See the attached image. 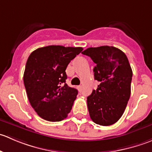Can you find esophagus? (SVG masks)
<instances>
[{
	"label": "esophagus",
	"instance_id": "esophagus-1",
	"mask_svg": "<svg viewBox=\"0 0 152 152\" xmlns=\"http://www.w3.org/2000/svg\"><path fill=\"white\" fill-rule=\"evenodd\" d=\"M77 88H78V90H79V91H82V86H78L77 87Z\"/></svg>",
	"mask_w": 152,
	"mask_h": 152
}]
</instances>
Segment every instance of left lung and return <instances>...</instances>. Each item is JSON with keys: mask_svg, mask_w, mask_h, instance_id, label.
Masks as SVG:
<instances>
[{"mask_svg": "<svg viewBox=\"0 0 152 152\" xmlns=\"http://www.w3.org/2000/svg\"><path fill=\"white\" fill-rule=\"evenodd\" d=\"M96 63L94 78L100 85L87 98L90 118L110 126L116 123L126 107L131 94L132 70L127 56L113 46L88 48L82 52Z\"/></svg>", "mask_w": 152, "mask_h": 152, "instance_id": "left-lung-1", "label": "left lung"}]
</instances>
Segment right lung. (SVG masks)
<instances>
[{
  "label": "right lung",
  "mask_w": 152,
  "mask_h": 152,
  "mask_svg": "<svg viewBox=\"0 0 152 152\" xmlns=\"http://www.w3.org/2000/svg\"><path fill=\"white\" fill-rule=\"evenodd\" d=\"M81 47L48 45L34 50L26 65L23 82L31 105L48 121L67 118L78 94L65 83V70L82 51Z\"/></svg>",
  "instance_id": "right-lung-1"
}]
</instances>
